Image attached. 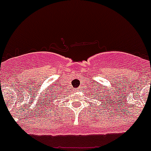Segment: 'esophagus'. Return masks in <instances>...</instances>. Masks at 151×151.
<instances>
[{
    "mask_svg": "<svg viewBox=\"0 0 151 151\" xmlns=\"http://www.w3.org/2000/svg\"><path fill=\"white\" fill-rule=\"evenodd\" d=\"M76 91H79V88H77V90Z\"/></svg>",
    "mask_w": 151,
    "mask_h": 151,
    "instance_id": "34e87169",
    "label": "esophagus"
}]
</instances>
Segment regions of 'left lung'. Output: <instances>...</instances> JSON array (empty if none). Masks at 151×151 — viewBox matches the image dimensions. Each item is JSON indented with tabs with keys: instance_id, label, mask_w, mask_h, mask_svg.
<instances>
[{
	"instance_id": "8db88e82",
	"label": "left lung",
	"mask_w": 151,
	"mask_h": 151,
	"mask_svg": "<svg viewBox=\"0 0 151 151\" xmlns=\"http://www.w3.org/2000/svg\"><path fill=\"white\" fill-rule=\"evenodd\" d=\"M103 99H104V98H103ZM103 102H104V101H103ZM102 104H103V103H102Z\"/></svg>"
}]
</instances>
